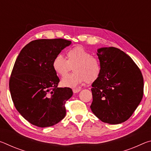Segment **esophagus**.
<instances>
[{"mask_svg":"<svg viewBox=\"0 0 151 151\" xmlns=\"http://www.w3.org/2000/svg\"><path fill=\"white\" fill-rule=\"evenodd\" d=\"M81 90V88H74V89H73V91L74 93H78V92H80Z\"/></svg>","mask_w":151,"mask_h":151,"instance_id":"1","label":"esophagus"}]
</instances>
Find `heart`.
Listing matches in <instances>:
<instances>
[{
  "label": "heart",
  "mask_w": 151,
  "mask_h": 151,
  "mask_svg": "<svg viewBox=\"0 0 151 151\" xmlns=\"http://www.w3.org/2000/svg\"><path fill=\"white\" fill-rule=\"evenodd\" d=\"M66 58L57 55L52 63L54 72L61 77L67 75L73 66L75 73L61 81V85L65 87H76L85 81L93 83L100 76L101 66L99 60L82 47L78 46L68 50Z\"/></svg>",
  "instance_id": "1"
}]
</instances>
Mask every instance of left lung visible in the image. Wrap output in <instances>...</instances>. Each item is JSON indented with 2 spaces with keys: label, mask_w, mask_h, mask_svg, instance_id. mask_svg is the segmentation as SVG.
<instances>
[{
  "label": "left lung",
  "mask_w": 151,
  "mask_h": 151,
  "mask_svg": "<svg viewBox=\"0 0 151 151\" xmlns=\"http://www.w3.org/2000/svg\"><path fill=\"white\" fill-rule=\"evenodd\" d=\"M100 76L92 84V112L101 121L122 123L131 116L143 96V77L132 58L119 48L97 50Z\"/></svg>",
  "instance_id": "1"
}]
</instances>
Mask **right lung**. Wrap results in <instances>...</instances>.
<instances>
[{
    "mask_svg": "<svg viewBox=\"0 0 151 151\" xmlns=\"http://www.w3.org/2000/svg\"><path fill=\"white\" fill-rule=\"evenodd\" d=\"M71 45L63 39L32 40L20 51L9 81L12 100L19 113L39 127L53 126L66 115L65 104L73 96L70 88H58L52 60Z\"/></svg>",
    "mask_w": 151,
    "mask_h": 151,
    "instance_id": "1",
    "label": "right lung"
}]
</instances>
